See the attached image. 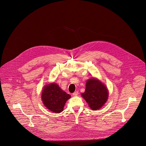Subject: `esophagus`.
I'll use <instances>...</instances> for the list:
<instances>
[{"label":"esophagus","mask_w":146,"mask_h":146,"mask_svg":"<svg viewBox=\"0 0 146 146\" xmlns=\"http://www.w3.org/2000/svg\"><path fill=\"white\" fill-rule=\"evenodd\" d=\"M78 94V91H76L74 93H73V96H77Z\"/></svg>","instance_id":"esophagus-1"}]
</instances>
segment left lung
I'll list each match as a JSON object with an SVG mask.
<instances>
[{
  "mask_svg": "<svg viewBox=\"0 0 146 146\" xmlns=\"http://www.w3.org/2000/svg\"><path fill=\"white\" fill-rule=\"evenodd\" d=\"M86 86V91L81 94L82 96L88 103L92 110H99L108 100L109 95L107 88L95 78L89 79Z\"/></svg>",
  "mask_w": 146,
  "mask_h": 146,
  "instance_id": "1",
  "label": "left lung"
}]
</instances>
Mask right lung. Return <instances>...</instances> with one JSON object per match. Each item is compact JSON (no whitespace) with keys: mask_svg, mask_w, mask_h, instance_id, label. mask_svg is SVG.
Here are the masks:
<instances>
[{"mask_svg":"<svg viewBox=\"0 0 146 146\" xmlns=\"http://www.w3.org/2000/svg\"><path fill=\"white\" fill-rule=\"evenodd\" d=\"M70 98V95L62 90L55 83L44 86L41 94V99L45 106L56 113L63 111L65 103Z\"/></svg>","mask_w":146,"mask_h":146,"instance_id":"right-lung-1","label":"right lung"}]
</instances>
